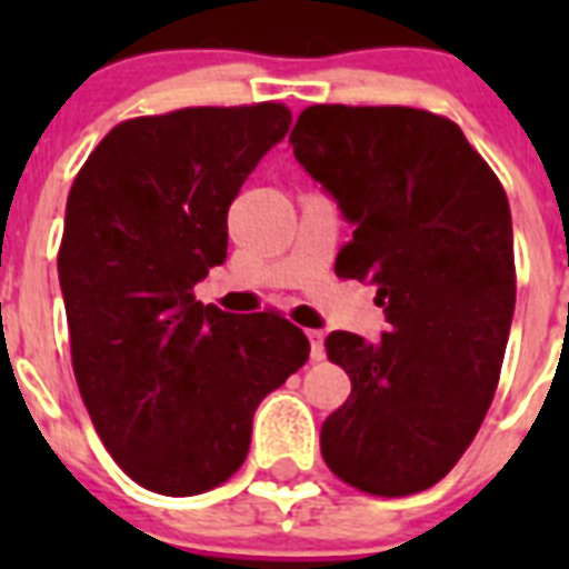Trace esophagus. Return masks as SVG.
<instances>
[{
  "label": "esophagus",
  "mask_w": 569,
  "mask_h": 569,
  "mask_svg": "<svg viewBox=\"0 0 569 569\" xmlns=\"http://www.w3.org/2000/svg\"><path fill=\"white\" fill-rule=\"evenodd\" d=\"M308 339H310V359L313 361L325 359V333H321V330H308Z\"/></svg>",
  "instance_id": "34e87169"
}]
</instances>
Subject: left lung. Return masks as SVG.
Listing matches in <instances>:
<instances>
[{
	"instance_id": "8db88e82",
	"label": "left lung",
	"mask_w": 569,
	"mask_h": 569,
	"mask_svg": "<svg viewBox=\"0 0 569 569\" xmlns=\"http://www.w3.org/2000/svg\"><path fill=\"white\" fill-rule=\"evenodd\" d=\"M290 144L356 228L336 273L373 284L387 319L376 345L325 339L353 390L321 425V456L373 496L427 490L499 385L516 308L505 188L459 124L427 110L313 104Z\"/></svg>"
}]
</instances>
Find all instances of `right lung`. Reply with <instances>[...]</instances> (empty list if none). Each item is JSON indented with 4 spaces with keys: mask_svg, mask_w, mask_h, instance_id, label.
Segmentation results:
<instances>
[{
    "mask_svg": "<svg viewBox=\"0 0 569 569\" xmlns=\"http://www.w3.org/2000/svg\"><path fill=\"white\" fill-rule=\"evenodd\" d=\"M290 110L184 108L116 124L68 196L59 284L79 393L136 485L196 496L250 450L259 401L310 356L276 313L193 299L228 259V210Z\"/></svg>",
    "mask_w": 569,
    "mask_h": 569,
    "instance_id": "obj_1",
    "label": "right lung"
}]
</instances>
